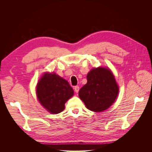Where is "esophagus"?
<instances>
[{
	"instance_id": "obj_1",
	"label": "esophagus",
	"mask_w": 152,
	"mask_h": 152,
	"mask_svg": "<svg viewBox=\"0 0 152 152\" xmlns=\"http://www.w3.org/2000/svg\"><path fill=\"white\" fill-rule=\"evenodd\" d=\"M74 90L75 91V93H79V86H75L74 87Z\"/></svg>"
}]
</instances>
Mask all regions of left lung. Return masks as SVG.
<instances>
[{"instance_id": "8db88e82", "label": "left lung", "mask_w": 152, "mask_h": 152, "mask_svg": "<svg viewBox=\"0 0 152 152\" xmlns=\"http://www.w3.org/2000/svg\"><path fill=\"white\" fill-rule=\"evenodd\" d=\"M87 82L79 92V98L91 111L103 112L115 102L118 86L108 68H93L87 75Z\"/></svg>"}]
</instances>
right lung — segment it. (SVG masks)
<instances>
[{"label":"right lung","mask_w":152,"mask_h":152,"mask_svg":"<svg viewBox=\"0 0 152 152\" xmlns=\"http://www.w3.org/2000/svg\"><path fill=\"white\" fill-rule=\"evenodd\" d=\"M36 93L41 105L49 113L57 114L63 111L74 92L65 79L55 73L46 72L37 83Z\"/></svg>","instance_id":"right-lung-1"}]
</instances>
